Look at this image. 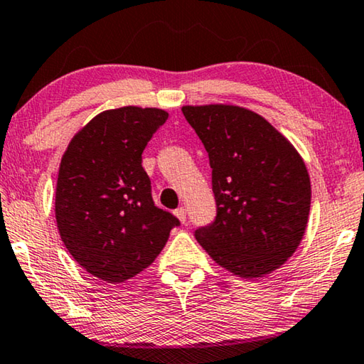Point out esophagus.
I'll return each mask as SVG.
<instances>
[{
  "mask_svg": "<svg viewBox=\"0 0 364 364\" xmlns=\"http://www.w3.org/2000/svg\"><path fill=\"white\" fill-rule=\"evenodd\" d=\"M175 215L180 218L181 223L186 222V209H184V207H178V209L175 210Z\"/></svg>",
  "mask_w": 364,
  "mask_h": 364,
  "instance_id": "34e87169",
  "label": "esophagus"
}]
</instances>
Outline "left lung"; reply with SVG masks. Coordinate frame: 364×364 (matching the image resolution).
<instances>
[{
	"label": "left lung",
	"instance_id": "left-lung-1",
	"mask_svg": "<svg viewBox=\"0 0 364 364\" xmlns=\"http://www.w3.org/2000/svg\"><path fill=\"white\" fill-rule=\"evenodd\" d=\"M212 168L217 215L196 230L207 255L230 272L256 279L293 256L311 207L306 165L267 119L236 105L183 107Z\"/></svg>",
	"mask_w": 364,
	"mask_h": 364
}]
</instances>
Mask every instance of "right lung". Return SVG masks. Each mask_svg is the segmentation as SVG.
I'll list each match as a JSON object with an SVG mask.
<instances>
[{"label":"right lung","mask_w":364,"mask_h":364,"mask_svg":"<svg viewBox=\"0 0 364 364\" xmlns=\"http://www.w3.org/2000/svg\"><path fill=\"white\" fill-rule=\"evenodd\" d=\"M168 118L160 108L107 109L80 129L63 154L55 215L76 262L108 284L149 267L180 220L154 204L142 152Z\"/></svg>","instance_id":"right-lung-1"}]
</instances>
